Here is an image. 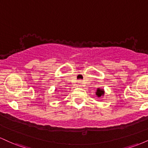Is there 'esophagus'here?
<instances>
[{
  "mask_svg": "<svg viewBox=\"0 0 148 148\" xmlns=\"http://www.w3.org/2000/svg\"><path fill=\"white\" fill-rule=\"evenodd\" d=\"M79 86H81V84H82V82H81V81H79Z\"/></svg>",
  "mask_w": 148,
  "mask_h": 148,
  "instance_id": "34e87169",
  "label": "esophagus"
}]
</instances>
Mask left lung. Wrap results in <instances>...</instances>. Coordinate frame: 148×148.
<instances>
[{
    "label": "left lung",
    "mask_w": 148,
    "mask_h": 148,
    "mask_svg": "<svg viewBox=\"0 0 148 148\" xmlns=\"http://www.w3.org/2000/svg\"><path fill=\"white\" fill-rule=\"evenodd\" d=\"M104 95V90L103 89H101V88H97L96 91V95L98 97H100L103 96Z\"/></svg>",
    "instance_id": "8db88e82"
}]
</instances>
